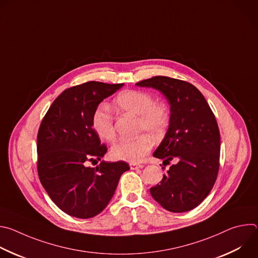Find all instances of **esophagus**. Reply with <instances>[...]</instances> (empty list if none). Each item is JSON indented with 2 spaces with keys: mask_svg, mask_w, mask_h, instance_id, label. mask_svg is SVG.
<instances>
[{
  "mask_svg": "<svg viewBox=\"0 0 258 258\" xmlns=\"http://www.w3.org/2000/svg\"><path fill=\"white\" fill-rule=\"evenodd\" d=\"M130 167H131V169L136 170V169L143 168V165H142V164H138V163H131V164H130Z\"/></svg>",
  "mask_w": 258,
  "mask_h": 258,
  "instance_id": "1",
  "label": "esophagus"
}]
</instances>
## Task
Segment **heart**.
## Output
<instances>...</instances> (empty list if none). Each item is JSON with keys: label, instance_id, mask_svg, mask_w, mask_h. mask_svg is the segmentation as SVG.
I'll list each match as a JSON object with an SVG mask.
<instances>
[{"label": "heart", "instance_id": "b5f03b06", "mask_svg": "<svg viewBox=\"0 0 258 258\" xmlns=\"http://www.w3.org/2000/svg\"><path fill=\"white\" fill-rule=\"evenodd\" d=\"M114 107L119 111L138 116L139 132H147L154 138L161 137L169 124V111L161 103H154L153 97L142 91L127 90L118 94ZM92 125L96 134L105 141H112L115 137L113 116L109 109L98 106L92 115ZM153 142L148 135H141L136 139H121L111 148V155L117 160L139 162L152 148Z\"/></svg>", "mask_w": 258, "mask_h": 258}]
</instances>
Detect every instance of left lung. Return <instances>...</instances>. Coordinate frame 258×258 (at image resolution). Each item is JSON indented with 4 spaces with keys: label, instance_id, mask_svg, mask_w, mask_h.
<instances>
[{
    "label": "left lung",
    "instance_id": "obj_1",
    "mask_svg": "<svg viewBox=\"0 0 258 258\" xmlns=\"http://www.w3.org/2000/svg\"><path fill=\"white\" fill-rule=\"evenodd\" d=\"M136 85L159 91L170 106L167 132L153 156L176 163L150 189L151 196L168 211L192 210L210 193L218 172L220 136L214 114L200 91L187 82L155 77Z\"/></svg>",
    "mask_w": 258,
    "mask_h": 258
}]
</instances>
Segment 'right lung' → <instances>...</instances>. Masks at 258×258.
I'll use <instances>...</instances> for the list:
<instances>
[{
	"label": "right lung",
	"instance_id": "add662e5",
	"mask_svg": "<svg viewBox=\"0 0 258 258\" xmlns=\"http://www.w3.org/2000/svg\"><path fill=\"white\" fill-rule=\"evenodd\" d=\"M124 84L89 82L65 90L45 115L38 134V171L52 201L65 213L91 218L111 200L121 174L130 169L124 161H101L107 147L93 128L92 115L99 104Z\"/></svg>",
	"mask_w": 258,
	"mask_h": 258
}]
</instances>
